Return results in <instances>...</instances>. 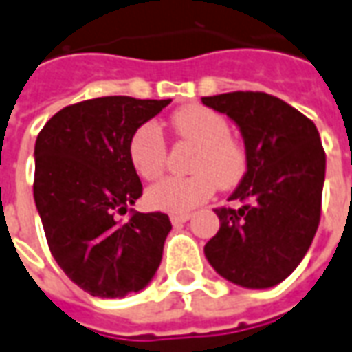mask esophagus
Masks as SVG:
<instances>
[{
    "instance_id": "esophagus-1",
    "label": "esophagus",
    "mask_w": 352,
    "mask_h": 352,
    "mask_svg": "<svg viewBox=\"0 0 352 352\" xmlns=\"http://www.w3.org/2000/svg\"><path fill=\"white\" fill-rule=\"evenodd\" d=\"M190 217H192L190 213H173L169 219H171L173 225H183V223H186Z\"/></svg>"
}]
</instances>
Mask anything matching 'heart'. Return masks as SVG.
Listing matches in <instances>:
<instances>
[{
	"label": "heart",
	"mask_w": 352,
	"mask_h": 352,
	"mask_svg": "<svg viewBox=\"0 0 352 352\" xmlns=\"http://www.w3.org/2000/svg\"><path fill=\"white\" fill-rule=\"evenodd\" d=\"M173 129L183 141L196 146L188 177H168L146 190L148 206L162 211L183 213L200 206L217 184L232 188L248 171V151L230 137V125L211 108L190 104L173 114ZM129 162L146 181L158 179L168 162V142L158 124L146 122L135 129L127 144Z\"/></svg>",
	"instance_id": "b5f03b06"
}]
</instances>
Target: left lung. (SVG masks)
Listing matches in <instances>:
<instances>
[{
  "label": "left lung",
  "instance_id": "1",
  "mask_svg": "<svg viewBox=\"0 0 352 352\" xmlns=\"http://www.w3.org/2000/svg\"><path fill=\"white\" fill-rule=\"evenodd\" d=\"M234 120L244 135L248 171L228 200L215 208L217 234L204 252L223 278L244 287L286 280L313 244L320 223L326 152L313 120L263 91L201 97Z\"/></svg>",
  "mask_w": 352,
  "mask_h": 352
}]
</instances>
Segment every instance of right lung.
<instances>
[{
    "label": "right lung",
    "instance_id": "add662e5",
    "mask_svg": "<svg viewBox=\"0 0 352 352\" xmlns=\"http://www.w3.org/2000/svg\"><path fill=\"white\" fill-rule=\"evenodd\" d=\"M171 100L99 97L58 110L36 141L34 200L49 250L74 284L124 297L158 270L171 221L131 210L142 196L127 144ZM130 211L120 223L116 217Z\"/></svg>",
    "mask_w": 352,
    "mask_h": 352
}]
</instances>
